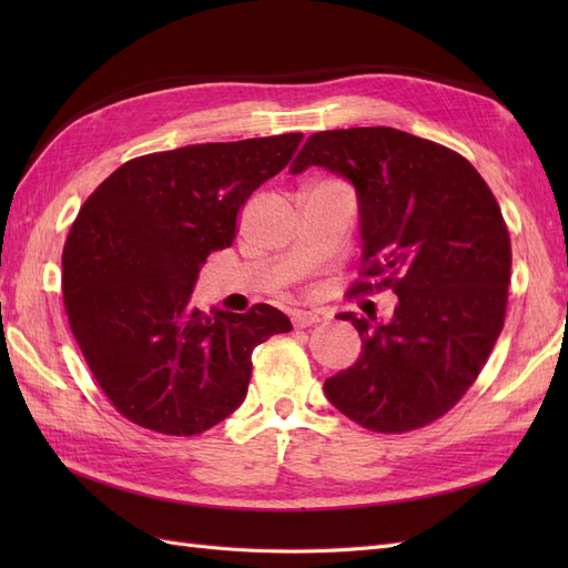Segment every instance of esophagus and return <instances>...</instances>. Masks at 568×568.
<instances>
[{
	"mask_svg": "<svg viewBox=\"0 0 568 568\" xmlns=\"http://www.w3.org/2000/svg\"><path fill=\"white\" fill-rule=\"evenodd\" d=\"M291 322H294L296 329H305V326H313L320 322V315L317 313H311V311H298L294 313V317H291Z\"/></svg>",
	"mask_w": 568,
	"mask_h": 568,
	"instance_id": "esophagus-1",
	"label": "esophagus"
}]
</instances>
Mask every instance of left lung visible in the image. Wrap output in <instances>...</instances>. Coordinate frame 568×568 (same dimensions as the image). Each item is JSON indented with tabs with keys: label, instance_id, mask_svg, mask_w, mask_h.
Returning <instances> with one entry per match:
<instances>
[{
	"label": "left lung",
	"instance_id": "8db88e82",
	"mask_svg": "<svg viewBox=\"0 0 568 568\" xmlns=\"http://www.w3.org/2000/svg\"><path fill=\"white\" fill-rule=\"evenodd\" d=\"M311 165L353 184L363 274L398 296L386 322L338 315L363 351L324 382L326 398L372 432L432 424L476 382L503 332L511 246L500 205L467 159L395 128L315 132L288 170Z\"/></svg>",
	"mask_w": 568,
	"mask_h": 568
}]
</instances>
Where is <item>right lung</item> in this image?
<instances>
[{
	"mask_svg": "<svg viewBox=\"0 0 568 568\" xmlns=\"http://www.w3.org/2000/svg\"><path fill=\"white\" fill-rule=\"evenodd\" d=\"M301 132L149 153L84 201L63 248V301L97 384L130 422L209 432L244 403L251 353L291 332L272 305L201 313V265L232 246L236 213L284 170Z\"/></svg>",
	"mask_w": 568,
	"mask_h": 568,
	"instance_id": "right-lung-1",
	"label": "right lung"
}]
</instances>
